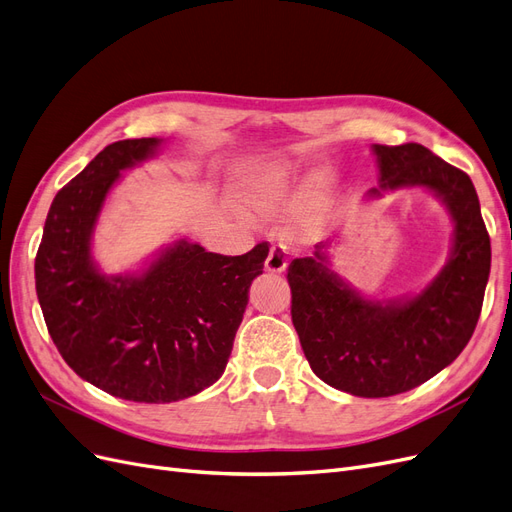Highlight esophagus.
<instances>
[{"instance_id":"obj_1","label":"esophagus","mask_w":512,"mask_h":512,"mask_svg":"<svg viewBox=\"0 0 512 512\" xmlns=\"http://www.w3.org/2000/svg\"><path fill=\"white\" fill-rule=\"evenodd\" d=\"M267 271L269 273H284L288 267V256H286V247L282 243H273L269 256H267Z\"/></svg>"}]
</instances>
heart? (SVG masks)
<instances>
[{
  "instance_id": "1",
  "label": "heart",
  "mask_w": 512,
  "mask_h": 512,
  "mask_svg": "<svg viewBox=\"0 0 512 512\" xmlns=\"http://www.w3.org/2000/svg\"><path fill=\"white\" fill-rule=\"evenodd\" d=\"M312 188V179L288 162H267L243 170L237 181L239 205L260 215L290 211Z\"/></svg>"
}]
</instances>
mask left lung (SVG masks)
<instances>
[{"label": "left lung", "mask_w": 512, "mask_h": 512, "mask_svg": "<svg viewBox=\"0 0 512 512\" xmlns=\"http://www.w3.org/2000/svg\"><path fill=\"white\" fill-rule=\"evenodd\" d=\"M380 185L367 192L425 188L455 224L442 271L414 297L365 299L333 273L327 243L288 267L292 324L314 374L356 397H391L427 382L468 346L483 307L491 243L472 179L418 145H374Z\"/></svg>", "instance_id": "left-lung-1"}]
</instances>
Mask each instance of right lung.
I'll return each instance as SVG.
<instances>
[{
	"instance_id": "obj_1",
	"label": "right lung",
	"mask_w": 512,
	"mask_h": 512,
	"mask_svg": "<svg viewBox=\"0 0 512 512\" xmlns=\"http://www.w3.org/2000/svg\"><path fill=\"white\" fill-rule=\"evenodd\" d=\"M160 145L104 147L53 198L36 254L38 301L59 354L104 393L141 404H170L220 380L269 254L267 243L222 256L179 239L141 273L104 275L91 256L104 200L121 170Z\"/></svg>"
}]
</instances>
